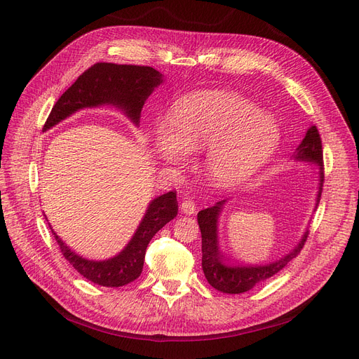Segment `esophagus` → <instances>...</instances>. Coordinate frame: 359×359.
I'll return each mask as SVG.
<instances>
[{
    "label": "esophagus",
    "instance_id": "1",
    "mask_svg": "<svg viewBox=\"0 0 359 359\" xmlns=\"http://www.w3.org/2000/svg\"><path fill=\"white\" fill-rule=\"evenodd\" d=\"M195 210H196V205L192 199H184L182 203H180V211L184 214V215H192L195 214Z\"/></svg>",
    "mask_w": 359,
    "mask_h": 359
}]
</instances>
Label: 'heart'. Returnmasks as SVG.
Masks as SVG:
<instances>
[{
    "instance_id": "b5f03b06",
    "label": "heart",
    "mask_w": 359,
    "mask_h": 359,
    "mask_svg": "<svg viewBox=\"0 0 359 359\" xmlns=\"http://www.w3.org/2000/svg\"><path fill=\"white\" fill-rule=\"evenodd\" d=\"M275 119L249 100L222 90H199L179 99L153 129L158 157L172 165L206 148L203 170L217 187H233L268 163L279 144Z\"/></svg>"
}]
</instances>
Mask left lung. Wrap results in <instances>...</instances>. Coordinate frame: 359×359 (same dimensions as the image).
<instances>
[{
	"label": "left lung",
	"mask_w": 359,
	"mask_h": 359,
	"mask_svg": "<svg viewBox=\"0 0 359 359\" xmlns=\"http://www.w3.org/2000/svg\"><path fill=\"white\" fill-rule=\"evenodd\" d=\"M295 161H304L316 167L317 170V195L314 208L320 202L323 189V149L322 140H320L318 130L316 126H310L306 132V137L297 147L292 156ZM229 199L217 202L214 206L202 210L198 212V224L202 234V271L206 280L215 290L225 294H241L252 290L257 284H262L266 279L276 275L279 271L284 269L288 262H291L299 250L303 249L307 240L309 231L306 230L301 236L297 246L291 249L282 257L265 263V265H234V263H225L221 250H219V238H218V222L221 212Z\"/></svg>",
	"instance_id": "1"
}]
</instances>
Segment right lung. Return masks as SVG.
Masks as SVG:
<instances>
[{
    "mask_svg": "<svg viewBox=\"0 0 359 359\" xmlns=\"http://www.w3.org/2000/svg\"><path fill=\"white\" fill-rule=\"evenodd\" d=\"M163 81L164 75L151 67L99 62L83 72L55 103L43 132L83 109L102 106L116 107L132 123L140 126L145 100ZM177 210L175 192L154 198L148 203L138 229L126 246L104 260H90L77 255L52 230L50 224L49 229L64 257L86 279L102 287H123L141 275L149 240L177 215Z\"/></svg>",
    "mask_w": 359,
    "mask_h": 359,
    "instance_id": "add662e5",
    "label": "right lung"
}]
</instances>
